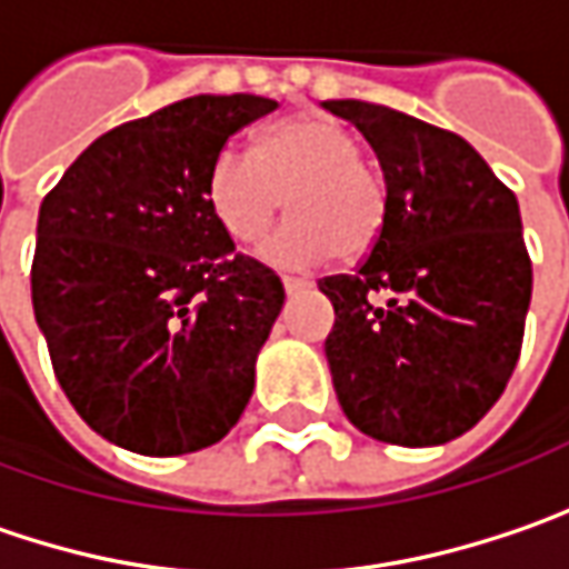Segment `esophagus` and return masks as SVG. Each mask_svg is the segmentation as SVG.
Listing matches in <instances>:
<instances>
[{"mask_svg": "<svg viewBox=\"0 0 569 569\" xmlns=\"http://www.w3.org/2000/svg\"><path fill=\"white\" fill-rule=\"evenodd\" d=\"M306 286H312V280H309V277H289V273L283 277L286 292H296V289H306Z\"/></svg>", "mask_w": 569, "mask_h": 569, "instance_id": "esophagus-1", "label": "esophagus"}]
</instances>
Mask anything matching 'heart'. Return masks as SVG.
Here are the masks:
<instances>
[{"label": "heart", "instance_id": "obj_1", "mask_svg": "<svg viewBox=\"0 0 569 569\" xmlns=\"http://www.w3.org/2000/svg\"><path fill=\"white\" fill-rule=\"evenodd\" d=\"M360 157L363 144L345 121L283 118L263 131L257 151L224 144L216 153L206 199L228 238L253 244L280 218L289 196L296 218L263 244L273 263L306 267L331 253L360 260L383 241L389 218L383 177Z\"/></svg>", "mask_w": 569, "mask_h": 569}]
</instances>
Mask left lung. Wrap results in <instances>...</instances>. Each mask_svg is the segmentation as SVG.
<instances>
[{
	"mask_svg": "<svg viewBox=\"0 0 569 569\" xmlns=\"http://www.w3.org/2000/svg\"><path fill=\"white\" fill-rule=\"evenodd\" d=\"M325 109L370 141L389 192L383 241L318 280L338 402L377 441L445 445L496 406L521 353L531 257L516 192L448 128L360 99Z\"/></svg>",
	"mask_w": 569,
	"mask_h": 569,
	"instance_id": "8db88e82",
	"label": "left lung"
}]
</instances>
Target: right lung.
Here are the masks:
<instances>
[{
  "instance_id": "add662e5",
  "label": "right lung",
  "mask_w": 569,
  "mask_h": 569,
  "mask_svg": "<svg viewBox=\"0 0 569 569\" xmlns=\"http://www.w3.org/2000/svg\"><path fill=\"white\" fill-rule=\"evenodd\" d=\"M263 96H189L96 138L41 202L31 302L57 383L124 451L221 441L283 309L280 277L234 251L206 177Z\"/></svg>"
}]
</instances>
